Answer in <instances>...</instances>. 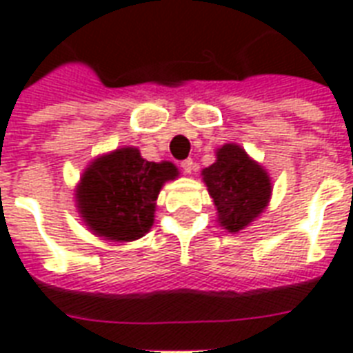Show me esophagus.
Listing matches in <instances>:
<instances>
[{"label":"esophagus","mask_w":353,"mask_h":353,"mask_svg":"<svg viewBox=\"0 0 353 353\" xmlns=\"http://www.w3.org/2000/svg\"><path fill=\"white\" fill-rule=\"evenodd\" d=\"M181 170H183V174H192V170H194V161L192 159H185V161H181Z\"/></svg>","instance_id":"1"}]
</instances>
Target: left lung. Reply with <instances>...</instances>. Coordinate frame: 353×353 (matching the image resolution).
Returning a JSON list of instances; mask_svg holds the SVG:
<instances>
[{
  "label": "left lung",
  "instance_id": "8db88e82",
  "mask_svg": "<svg viewBox=\"0 0 353 353\" xmlns=\"http://www.w3.org/2000/svg\"><path fill=\"white\" fill-rule=\"evenodd\" d=\"M201 176L218 210L220 225L232 234L251 225L268 207L271 198L268 172L238 144H223L216 150V163Z\"/></svg>",
  "mask_w": 353,
  "mask_h": 353
}]
</instances>
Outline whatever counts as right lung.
<instances>
[{
  "mask_svg": "<svg viewBox=\"0 0 353 353\" xmlns=\"http://www.w3.org/2000/svg\"><path fill=\"white\" fill-rule=\"evenodd\" d=\"M177 174L168 161L152 163L133 146L119 148L85 168L77 188V207L88 229L104 240H139L154 225L161 187Z\"/></svg>",
  "mask_w": 353,
  "mask_h": 353,
  "instance_id": "1",
  "label": "right lung"
}]
</instances>
